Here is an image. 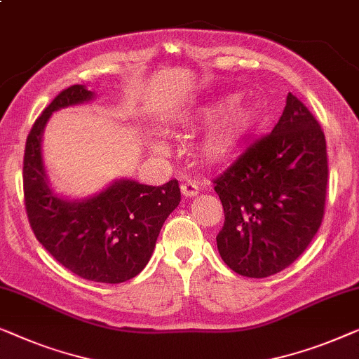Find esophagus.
<instances>
[{
  "label": "esophagus",
  "instance_id": "34e87169",
  "mask_svg": "<svg viewBox=\"0 0 359 359\" xmlns=\"http://www.w3.org/2000/svg\"><path fill=\"white\" fill-rule=\"evenodd\" d=\"M180 190H182V195H184V196H195V195H198L200 194L198 182L185 180L184 184L180 185Z\"/></svg>",
  "mask_w": 359,
  "mask_h": 359
}]
</instances>
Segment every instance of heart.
Returning <instances> with one entry per match:
<instances>
[{"instance_id": "b5f03b06", "label": "heart", "mask_w": 359, "mask_h": 359, "mask_svg": "<svg viewBox=\"0 0 359 359\" xmlns=\"http://www.w3.org/2000/svg\"><path fill=\"white\" fill-rule=\"evenodd\" d=\"M252 122H254V114H252L249 105L241 102V100H232L226 109L223 118H221L213 141H211L210 153L213 156H223L228 153L236 141L249 131ZM154 148L163 151L164 144L158 141Z\"/></svg>"}]
</instances>
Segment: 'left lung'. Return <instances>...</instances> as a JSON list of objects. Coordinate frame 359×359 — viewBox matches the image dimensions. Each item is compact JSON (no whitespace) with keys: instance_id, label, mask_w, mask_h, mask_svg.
Segmentation results:
<instances>
[{"instance_id":"obj_1","label":"left lung","mask_w":359,"mask_h":359,"mask_svg":"<svg viewBox=\"0 0 359 359\" xmlns=\"http://www.w3.org/2000/svg\"><path fill=\"white\" fill-rule=\"evenodd\" d=\"M327 179L324 131L290 93L273 131L255 140L215 180L224 210L216 236L224 264L249 278L290 266L320 228Z\"/></svg>"}]
</instances>
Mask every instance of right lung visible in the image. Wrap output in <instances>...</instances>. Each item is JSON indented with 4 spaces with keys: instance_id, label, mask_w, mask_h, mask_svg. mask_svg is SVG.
<instances>
[{
    "instance_id": "obj_1",
    "label": "right lung",
    "mask_w": 359,
    "mask_h": 359,
    "mask_svg": "<svg viewBox=\"0 0 359 359\" xmlns=\"http://www.w3.org/2000/svg\"><path fill=\"white\" fill-rule=\"evenodd\" d=\"M95 97L83 84L65 89L35 120L24 153V200L37 241L65 269L84 280L123 283L148 264L168 216L180 201L179 182L161 187L117 179L99 194L69 200L55 194L42 158V136L53 112Z\"/></svg>"
}]
</instances>
